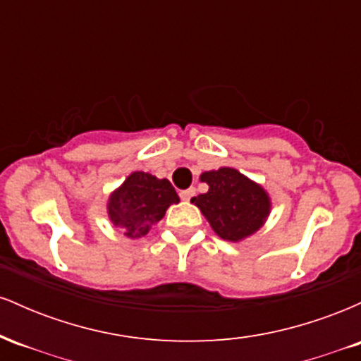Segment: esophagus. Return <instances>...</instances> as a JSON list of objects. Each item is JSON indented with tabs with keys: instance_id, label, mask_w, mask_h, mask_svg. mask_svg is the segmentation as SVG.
<instances>
[{
	"instance_id": "obj_1",
	"label": "esophagus",
	"mask_w": 361,
	"mask_h": 361,
	"mask_svg": "<svg viewBox=\"0 0 361 361\" xmlns=\"http://www.w3.org/2000/svg\"><path fill=\"white\" fill-rule=\"evenodd\" d=\"M180 197H181V200H186V202H188L190 198L195 197V188H186V190H181V192H180Z\"/></svg>"
}]
</instances>
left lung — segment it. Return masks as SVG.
<instances>
[{
	"instance_id": "left-lung-1",
	"label": "left lung",
	"mask_w": 361,
	"mask_h": 361,
	"mask_svg": "<svg viewBox=\"0 0 361 361\" xmlns=\"http://www.w3.org/2000/svg\"><path fill=\"white\" fill-rule=\"evenodd\" d=\"M209 192L192 198L226 241H241L263 226L270 212V198L264 190L233 168L207 171L200 176Z\"/></svg>"
}]
</instances>
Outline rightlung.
I'll return each mask as SVG.
<instances>
[{"mask_svg": "<svg viewBox=\"0 0 361 361\" xmlns=\"http://www.w3.org/2000/svg\"><path fill=\"white\" fill-rule=\"evenodd\" d=\"M173 185L168 180H157L144 171H135L127 178L109 202L110 221L127 238H142L156 222L164 217L171 204H178Z\"/></svg>", "mask_w": 361, "mask_h": 361, "instance_id": "add662e5", "label": "right lung"}]
</instances>
